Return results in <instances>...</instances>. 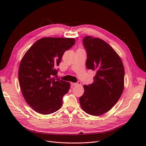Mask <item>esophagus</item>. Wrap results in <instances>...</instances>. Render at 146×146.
<instances>
[{"label": "esophagus", "mask_w": 146, "mask_h": 146, "mask_svg": "<svg viewBox=\"0 0 146 146\" xmlns=\"http://www.w3.org/2000/svg\"><path fill=\"white\" fill-rule=\"evenodd\" d=\"M71 85L73 86H78V85H81V82H78V83H71Z\"/></svg>", "instance_id": "obj_1"}]
</instances>
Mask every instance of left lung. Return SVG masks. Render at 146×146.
I'll use <instances>...</instances> for the list:
<instances>
[{"mask_svg": "<svg viewBox=\"0 0 146 146\" xmlns=\"http://www.w3.org/2000/svg\"><path fill=\"white\" fill-rule=\"evenodd\" d=\"M83 41L87 51L86 67L96 73L92 83L83 86L80 104L87 113L99 116L109 111L123 92L124 67L117 52L103 40L88 36Z\"/></svg>", "mask_w": 146, "mask_h": 146, "instance_id": "obj_1", "label": "left lung"}]
</instances>
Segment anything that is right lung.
Here are the masks:
<instances>
[{"label": "right lung", "instance_id": "1", "mask_svg": "<svg viewBox=\"0 0 146 146\" xmlns=\"http://www.w3.org/2000/svg\"><path fill=\"white\" fill-rule=\"evenodd\" d=\"M75 41L70 38H42L22 57L18 70L19 86L25 101L35 112L48 115L62 106L63 96L70 83L56 79V67Z\"/></svg>", "mask_w": 146, "mask_h": 146}]
</instances>
